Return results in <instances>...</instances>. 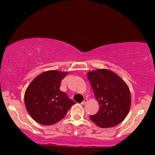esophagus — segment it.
<instances>
[{"label":"esophagus","mask_w":155,"mask_h":155,"mask_svg":"<svg viewBox=\"0 0 155 155\" xmlns=\"http://www.w3.org/2000/svg\"><path fill=\"white\" fill-rule=\"evenodd\" d=\"M87 99H84V100L83 101H82V102H81V105H85V104H87Z\"/></svg>","instance_id":"1"}]
</instances>
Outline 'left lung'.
I'll use <instances>...</instances> for the list:
<instances>
[{
    "label": "left lung",
    "instance_id": "obj_1",
    "mask_svg": "<svg viewBox=\"0 0 155 155\" xmlns=\"http://www.w3.org/2000/svg\"><path fill=\"white\" fill-rule=\"evenodd\" d=\"M87 75L100 105L97 113L90 116V120L102 128L121 123L130 108V92L127 84L108 69L92 71Z\"/></svg>",
    "mask_w": 155,
    "mask_h": 155
}]
</instances>
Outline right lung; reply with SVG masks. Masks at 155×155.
I'll list each match as a JSON object with an SVG mask.
<instances>
[{
  "mask_svg": "<svg viewBox=\"0 0 155 155\" xmlns=\"http://www.w3.org/2000/svg\"><path fill=\"white\" fill-rule=\"evenodd\" d=\"M68 72L47 71L39 74L28 85L25 93L27 111L35 122L51 125L61 120L76 103L60 90Z\"/></svg>",
  "mask_w": 155,
  "mask_h": 155,
  "instance_id": "right-lung-1",
  "label": "right lung"
}]
</instances>
